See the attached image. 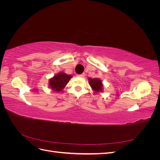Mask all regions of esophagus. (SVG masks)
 Masks as SVG:
<instances>
[{"mask_svg": "<svg viewBox=\"0 0 160 160\" xmlns=\"http://www.w3.org/2000/svg\"><path fill=\"white\" fill-rule=\"evenodd\" d=\"M77 76L79 77H83L85 76V73H82V74H80V75H77Z\"/></svg>", "mask_w": 160, "mask_h": 160, "instance_id": "obj_1", "label": "esophagus"}]
</instances>
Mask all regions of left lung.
<instances>
[{"label":"left lung","mask_w":160,"mask_h":160,"mask_svg":"<svg viewBox=\"0 0 160 160\" xmlns=\"http://www.w3.org/2000/svg\"><path fill=\"white\" fill-rule=\"evenodd\" d=\"M89 84L91 87V88L93 89L96 92L101 91L103 89V84L101 81L99 79H89Z\"/></svg>","instance_id":"left-lung-1"}]
</instances>
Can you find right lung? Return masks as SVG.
<instances>
[{
  "mask_svg": "<svg viewBox=\"0 0 160 160\" xmlns=\"http://www.w3.org/2000/svg\"><path fill=\"white\" fill-rule=\"evenodd\" d=\"M72 75H67L65 72H60L49 80L50 88L55 91H61L68 83Z\"/></svg>",
  "mask_w": 160,
  "mask_h": 160,
  "instance_id": "1",
  "label": "right lung"
}]
</instances>
